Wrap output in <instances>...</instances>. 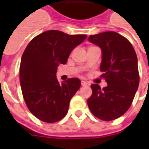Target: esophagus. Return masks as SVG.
Wrapping results in <instances>:
<instances>
[{"label": "esophagus", "instance_id": "esophagus-1", "mask_svg": "<svg viewBox=\"0 0 149 149\" xmlns=\"http://www.w3.org/2000/svg\"><path fill=\"white\" fill-rule=\"evenodd\" d=\"M87 82L84 81V80H82L81 81V85L82 86H87Z\"/></svg>", "mask_w": 149, "mask_h": 149}]
</instances>
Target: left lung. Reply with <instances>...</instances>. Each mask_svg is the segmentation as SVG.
<instances>
[{"instance_id": "obj_1", "label": "left lung", "mask_w": 149, "mask_h": 149, "mask_svg": "<svg viewBox=\"0 0 149 149\" xmlns=\"http://www.w3.org/2000/svg\"><path fill=\"white\" fill-rule=\"evenodd\" d=\"M89 42L100 48V70L107 86L92 84V95L87 100L91 113L100 120H113L129 109L139 88L138 58L134 48L124 36L114 31L91 36Z\"/></svg>"}]
</instances>
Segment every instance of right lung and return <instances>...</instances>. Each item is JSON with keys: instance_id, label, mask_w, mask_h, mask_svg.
I'll return each mask as SVG.
<instances>
[{"instance_id": "1", "label": "right lung", "mask_w": 149, "mask_h": 149, "mask_svg": "<svg viewBox=\"0 0 149 149\" xmlns=\"http://www.w3.org/2000/svg\"><path fill=\"white\" fill-rule=\"evenodd\" d=\"M86 38L58 30L38 35L27 45L20 65V83L28 108L44 122L54 123L68 112L71 98L80 87L77 78L59 83L57 68L65 64L70 53Z\"/></svg>"}]
</instances>
